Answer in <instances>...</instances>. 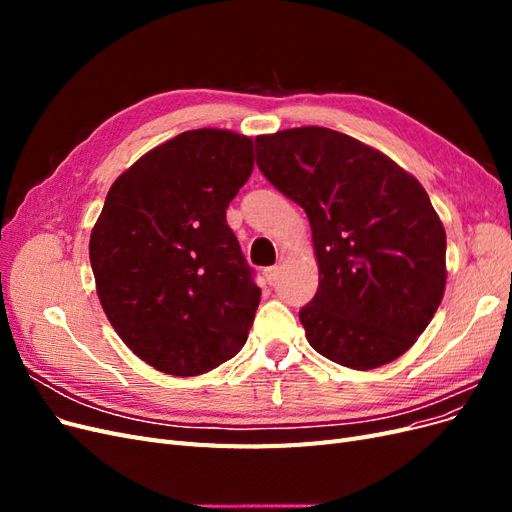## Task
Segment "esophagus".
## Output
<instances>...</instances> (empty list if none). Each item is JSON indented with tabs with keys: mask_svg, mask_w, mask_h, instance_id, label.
<instances>
[{
	"mask_svg": "<svg viewBox=\"0 0 512 512\" xmlns=\"http://www.w3.org/2000/svg\"><path fill=\"white\" fill-rule=\"evenodd\" d=\"M262 275H265L267 284H273V282L277 280V275H280V267H277V265H273V267H267L265 271H262Z\"/></svg>",
	"mask_w": 512,
	"mask_h": 512,
	"instance_id": "34e87169",
	"label": "esophagus"
}]
</instances>
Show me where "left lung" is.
Instances as JSON below:
<instances>
[{"label":"left lung","mask_w":512,"mask_h":512,"mask_svg":"<svg viewBox=\"0 0 512 512\" xmlns=\"http://www.w3.org/2000/svg\"><path fill=\"white\" fill-rule=\"evenodd\" d=\"M256 164L312 226L320 282L299 312L309 346L363 371L395 361L446 286V232L423 185L378 149L318 126L256 136Z\"/></svg>","instance_id":"obj_1"}]
</instances>
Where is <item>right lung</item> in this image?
Instances as JSON below:
<instances>
[{
    "label": "right lung",
    "instance_id": "add662e5",
    "mask_svg": "<svg viewBox=\"0 0 512 512\" xmlns=\"http://www.w3.org/2000/svg\"><path fill=\"white\" fill-rule=\"evenodd\" d=\"M252 170V138L200 128L145 153L106 194L89 239L98 299L164 374H207L245 344L260 288L226 209Z\"/></svg>",
    "mask_w": 512,
    "mask_h": 512
}]
</instances>
